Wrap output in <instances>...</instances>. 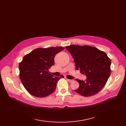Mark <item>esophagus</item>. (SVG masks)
Here are the masks:
<instances>
[{
    "instance_id": "1",
    "label": "esophagus",
    "mask_w": 126,
    "mask_h": 126,
    "mask_svg": "<svg viewBox=\"0 0 126 126\" xmlns=\"http://www.w3.org/2000/svg\"><path fill=\"white\" fill-rule=\"evenodd\" d=\"M67 81L68 82H69L70 83V82H72L74 80H70V79H67Z\"/></svg>"
}]
</instances>
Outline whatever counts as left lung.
Masks as SVG:
<instances>
[{"label":"left lung","instance_id":"8db88e82","mask_svg":"<svg viewBox=\"0 0 126 126\" xmlns=\"http://www.w3.org/2000/svg\"><path fill=\"white\" fill-rule=\"evenodd\" d=\"M66 48L74 59L76 69L87 77L85 81L76 79L80 86L75 91L84 96L97 94L110 75V59L104 51L89 45H71Z\"/></svg>","mask_w":126,"mask_h":126}]
</instances>
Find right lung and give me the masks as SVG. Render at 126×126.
Wrapping results in <instances>:
<instances>
[{
    "label": "right lung",
    "instance_id": "obj_1",
    "mask_svg": "<svg viewBox=\"0 0 126 126\" xmlns=\"http://www.w3.org/2000/svg\"><path fill=\"white\" fill-rule=\"evenodd\" d=\"M65 48L60 46L38 48L26 55L19 64V78L29 93L34 96L44 97L54 92L60 77H54L48 69L54 64V58Z\"/></svg>",
    "mask_w": 126,
    "mask_h": 126
}]
</instances>
